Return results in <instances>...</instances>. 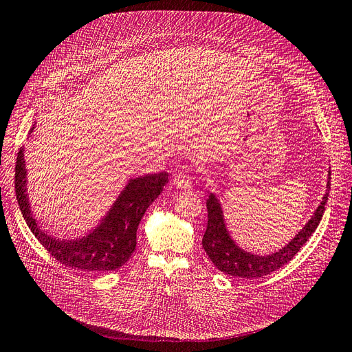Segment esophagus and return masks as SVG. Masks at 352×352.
I'll list each match as a JSON object with an SVG mask.
<instances>
[{"label": "esophagus", "instance_id": "1", "mask_svg": "<svg viewBox=\"0 0 352 352\" xmlns=\"http://www.w3.org/2000/svg\"><path fill=\"white\" fill-rule=\"evenodd\" d=\"M174 184L181 188V190H188L191 188V175L188 173V170L182 168V170L177 171L174 174Z\"/></svg>", "mask_w": 352, "mask_h": 352}]
</instances>
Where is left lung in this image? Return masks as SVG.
Segmentation results:
<instances>
[{
	"label": "left lung",
	"instance_id": "obj_1",
	"mask_svg": "<svg viewBox=\"0 0 352 352\" xmlns=\"http://www.w3.org/2000/svg\"><path fill=\"white\" fill-rule=\"evenodd\" d=\"M327 192L316 208L312 219L307 223L302 230L292 239L289 244L279 252L269 254V256H256L241 250L237 244L230 239L227 233V228L223 219V211L220 203L214 194H210L207 200V228L203 236V248L211 262L219 270L226 274H230L234 278H246L256 279L266 276L272 272L280 269L286 263H289L296 256V253L302 249L305 243L309 240L312 233L316 230V227L322 219L325 211V204L328 201L329 188H331V171L327 184Z\"/></svg>",
	"mask_w": 352,
	"mask_h": 352
}]
</instances>
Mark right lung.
<instances>
[{"instance_id":"obj_1","label":"right lung","mask_w":352,"mask_h":352,"mask_svg":"<svg viewBox=\"0 0 352 352\" xmlns=\"http://www.w3.org/2000/svg\"><path fill=\"white\" fill-rule=\"evenodd\" d=\"M23 149L15 162V195L30 230L57 262L85 272H109L124 266L136 248V230L146 208L161 194L168 174H149L128 182L100 226L79 240H58L38 227L28 204Z\"/></svg>"}]
</instances>
